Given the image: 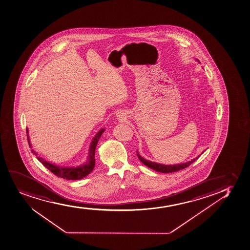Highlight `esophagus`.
I'll return each instance as SVG.
<instances>
[{"label": "esophagus", "instance_id": "1", "mask_svg": "<svg viewBox=\"0 0 250 250\" xmlns=\"http://www.w3.org/2000/svg\"><path fill=\"white\" fill-rule=\"evenodd\" d=\"M116 117L120 121H124V120H125V118H126V114L124 112V111H120V112L116 114Z\"/></svg>", "mask_w": 250, "mask_h": 250}]
</instances>
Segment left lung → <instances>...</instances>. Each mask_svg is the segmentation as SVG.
<instances>
[{
    "mask_svg": "<svg viewBox=\"0 0 250 250\" xmlns=\"http://www.w3.org/2000/svg\"><path fill=\"white\" fill-rule=\"evenodd\" d=\"M198 61V60H197ZM199 62V61H198ZM138 158L143 164L148 167L149 168L155 170L157 172H163V173H168V172H174L179 170L183 169L187 167L190 166L191 164H193L196 159H198V157H196L195 159H191V161L187 162V163H182V164H173V165H165V164H158L155 162L149 161L143 158L142 156H140V153L137 151Z\"/></svg>",
    "mask_w": 250,
    "mask_h": 250,
    "instance_id": "8db88e82",
    "label": "left lung"
}]
</instances>
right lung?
<instances>
[{"label": "right lung", "mask_w": 250, "mask_h": 250, "mask_svg": "<svg viewBox=\"0 0 250 250\" xmlns=\"http://www.w3.org/2000/svg\"><path fill=\"white\" fill-rule=\"evenodd\" d=\"M105 131V129H101L97 132L94 138L91 140V145L89 147L88 156L86 158V161L82 165L78 167H62L58 166L56 164H51L49 162L46 161L43 158L38 156V153L35 150H32V153L37 156V159L43 166L47 167L49 171H51L57 177H62L67 180H79L83 177L90 174L95 167V150L97 147V143L99 141L102 134ZM27 138L30 147H31L30 137H29V130L26 129Z\"/></svg>", "instance_id": "add662e5"}]
</instances>
